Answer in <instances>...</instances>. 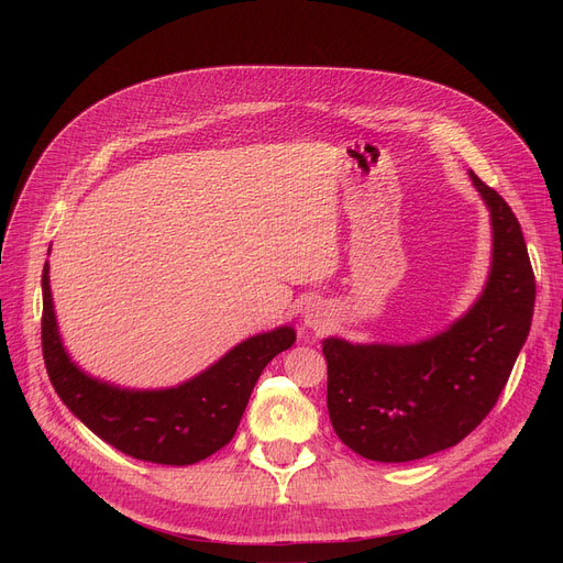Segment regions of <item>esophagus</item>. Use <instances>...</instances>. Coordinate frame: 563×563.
<instances>
[{
    "label": "esophagus",
    "mask_w": 563,
    "mask_h": 563,
    "mask_svg": "<svg viewBox=\"0 0 563 563\" xmlns=\"http://www.w3.org/2000/svg\"><path fill=\"white\" fill-rule=\"evenodd\" d=\"M331 310L327 308V303L321 301H310L303 308V327L314 331V333H323L331 327Z\"/></svg>",
    "instance_id": "obj_1"
}]
</instances>
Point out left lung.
I'll list each match as a JSON object with an SVG mask.
<instances>
[{"mask_svg":"<svg viewBox=\"0 0 563 563\" xmlns=\"http://www.w3.org/2000/svg\"><path fill=\"white\" fill-rule=\"evenodd\" d=\"M470 180L493 230L490 272L477 301L427 340L321 342L331 424L363 459L406 463L454 448L488 416L529 335L537 283L520 223L472 170Z\"/></svg>","mask_w":563,"mask_h":563,"instance_id":"8db88e82","label":"left lung"}]
</instances>
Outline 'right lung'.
Wrapping results in <instances>:
<instances>
[{"label": "right lung", "mask_w": 563, "mask_h": 563, "mask_svg": "<svg viewBox=\"0 0 563 563\" xmlns=\"http://www.w3.org/2000/svg\"><path fill=\"white\" fill-rule=\"evenodd\" d=\"M294 342L297 331L287 323L234 344L217 363L173 388H121L70 358L56 323L49 262L43 266V358L52 386L77 420L132 459L191 465L225 448L262 369Z\"/></svg>", "instance_id": "add662e5"}]
</instances>
